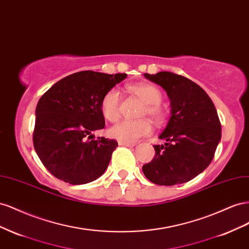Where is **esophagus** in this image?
<instances>
[{
	"instance_id": "1",
	"label": "esophagus",
	"mask_w": 249,
	"mask_h": 249,
	"mask_svg": "<svg viewBox=\"0 0 249 249\" xmlns=\"http://www.w3.org/2000/svg\"><path fill=\"white\" fill-rule=\"evenodd\" d=\"M119 145L120 146H125V147H134V146H136V143H125V142L119 141Z\"/></svg>"
}]
</instances>
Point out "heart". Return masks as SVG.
I'll return each mask as SVG.
<instances>
[{
  "label": "heart",
  "instance_id": "1",
  "mask_svg": "<svg viewBox=\"0 0 249 249\" xmlns=\"http://www.w3.org/2000/svg\"><path fill=\"white\" fill-rule=\"evenodd\" d=\"M129 90L146 103L143 116H149L155 123L161 124L165 119V110L161 102L160 90L149 83H139L129 87ZM121 93L117 89H111L104 95L101 101V111L105 119L115 122L121 115ZM152 131V125L148 120H125L112 126L109 129L110 137L125 143H136L141 138L146 137Z\"/></svg>",
  "mask_w": 249,
  "mask_h": 249
}]
</instances>
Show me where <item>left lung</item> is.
<instances>
[{"label": "left lung", "mask_w": 249, "mask_h": 249, "mask_svg": "<svg viewBox=\"0 0 249 249\" xmlns=\"http://www.w3.org/2000/svg\"><path fill=\"white\" fill-rule=\"evenodd\" d=\"M167 91L171 117L160 134L164 145H154L155 158L143 166L151 182L174 186L203 172L221 140V124L215 105L203 89L171 72L144 74Z\"/></svg>", "instance_id": "obj_1"}]
</instances>
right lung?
<instances>
[{
	"mask_svg": "<svg viewBox=\"0 0 249 249\" xmlns=\"http://www.w3.org/2000/svg\"><path fill=\"white\" fill-rule=\"evenodd\" d=\"M126 77L82 71L62 78L41 96L33 145L50 173L71 184H84L105 172L117 141L89 140L105 126L102 98Z\"/></svg>",
	"mask_w": 249,
	"mask_h": 249,
	"instance_id": "add662e5",
	"label": "right lung"
}]
</instances>
